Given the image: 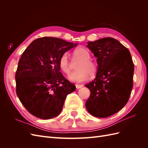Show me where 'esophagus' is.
<instances>
[{
  "label": "esophagus",
  "mask_w": 148,
  "mask_h": 148,
  "mask_svg": "<svg viewBox=\"0 0 148 148\" xmlns=\"http://www.w3.org/2000/svg\"><path fill=\"white\" fill-rule=\"evenodd\" d=\"M76 88H77V89H79L83 87V85L82 84H76Z\"/></svg>",
  "instance_id": "obj_1"
}]
</instances>
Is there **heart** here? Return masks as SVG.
<instances>
[{
  "instance_id": "1",
  "label": "heart",
  "mask_w": 148,
  "mask_h": 148,
  "mask_svg": "<svg viewBox=\"0 0 148 148\" xmlns=\"http://www.w3.org/2000/svg\"><path fill=\"white\" fill-rule=\"evenodd\" d=\"M74 57L80 60L76 66V70L69 75L70 81L75 82H82L87 80L89 75L93 77L97 71V66L91 59V54L85 48L79 47L73 52ZM59 68L65 74L70 72V64L68 53H63L59 60Z\"/></svg>"
}]
</instances>
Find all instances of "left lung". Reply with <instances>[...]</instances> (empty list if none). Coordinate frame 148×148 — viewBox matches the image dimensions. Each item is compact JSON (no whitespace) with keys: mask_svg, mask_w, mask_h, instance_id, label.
<instances>
[{"mask_svg":"<svg viewBox=\"0 0 148 148\" xmlns=\"http://www.w3.org/2000/svg\"><path fill=\"white\" fill-rule=\"evenodd\" d=\"M97 58L96 78L85 84L90 90L86 108L92 115L106 118L127 104L133 88L134 65L128 49L117 39L105 38L88 42Z\"/></svg>","mask_w":148,"mask_h":148,"instance_id":"1","label":"left lung"}]
</instances>
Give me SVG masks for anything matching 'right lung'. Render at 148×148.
Instances as JSON below:
<instances>
[{"label": "right lung", "instance_id": "obj_1", "mask_svg": "<svg viewBox=\"0 0 148 148\" xmlns=\"http://www.w3.org/2000/svg\"><path fill=\"white\" fill-rule=\"evenodd\" d=\"M77 44L43 37L33 41L22 53L15 74L16 92L22 104L35 117L44 120L57 117L67 95L75 90V84L60 71L59 60Z\"/></svg>", "mask_w": 148, "mask_h": 148}]
</instances>
